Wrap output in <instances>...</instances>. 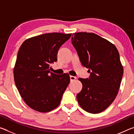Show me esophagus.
<instances>
[{"label":"esophagus","instance_id":"obj_1","mask_svg":"<svg viewBox=\"0 0 134 134\" xmlns=\"http://www.w3.org/2000/svg\"><path fill=\"white\" fill-rule=\"evenodd\" d=\"M70 80H71V81H72V80H76V77H74V76H70Z\"/></svg>","mask_w":134,"mask_h":134}]
</instances>
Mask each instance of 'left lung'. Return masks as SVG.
Wrapping results in <instances>:
<instances>
[{"mask_svg":"<svg viewBox=\"0 0 134 134\" xmlns=\"http://www.w3.org/2000/svg\"><path fill=\"white\" fill-rule=\"evenodd\" d=\"M71 43L90 73L89 78L79 79L83 85L76 96L79 104L87 112H103L114 100L121 85L124 70L119 52L113 44L94 33H74Z\"/></svg>","mask_w":134,"mask_h":134,"instance_id":"1","label":"left lung"}]
</instances>
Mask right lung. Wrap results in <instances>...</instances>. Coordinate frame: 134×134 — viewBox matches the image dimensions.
Returning <instances> with one entry per match:
<instances>
[{
    "label": "right lung",
    "instance_id": "obj_1",
    "mask_svg": "<svg viewBox=\"0 0 134 134\" xmlns=\"http://www.w3.org/2000/svg\"><path fill=\"white\" fill-rule=\"evenodd\" d=\"M71 34H44L29 38L18 51L13 76L16 86L27 105L40 112H48L60 105L70 83L67 73L49 71L57 61L62 45Z\"/></svg>",
    "mask_w": 134,
    "mask_h": 134
}]
</instances>
